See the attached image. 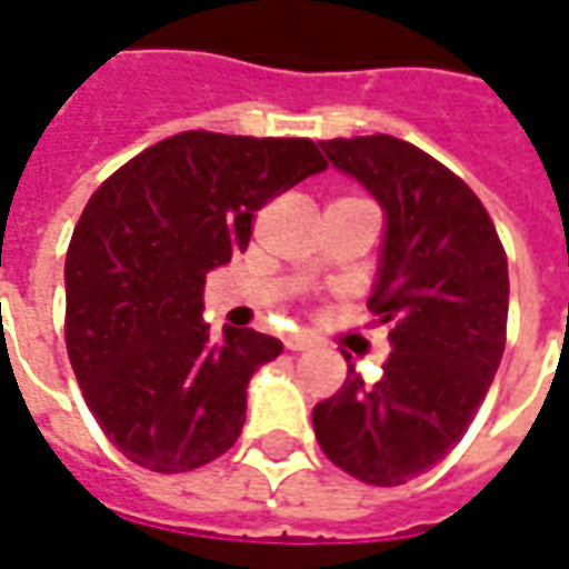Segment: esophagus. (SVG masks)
I'll list each match as a JSON object with an SVG mask.
<instances>
[{
  "label": "esophagus",
  "instance_id": "obj_1",
  "mask_svg": "<svg viewBox=\"0 0 569 569\" xmlns=\"http://www.w3.org/2000/svg\"><path fill=\"white\" fill-rule=\"evenodd\" d=\"M283 345L289 347V350H308V347L313 345V338H310L308 332H289L283 338Z\"/></svg>",
  "mask_w": 569,
  "mask_h": 569
}]
</instances>
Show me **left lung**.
Masks as SVG:
<instances>
[{"instance_id":"obj_1","label":"left lung","mask_w":569,"mask_h":569,"mask_svg":"<svg viewBox=\"0 0 569 569\" xmlns=\"http://www.w3.org/2000/svg\"><path fill=\"white\" fill-rule=\"evenodd\" d=\"M320 146L387 210L369 310L390 326L393 353L375 383L350 366L345 387L313 408V432L347 476L396 488L463 439L500 369L506 249L476 191L418 146L390 133Z\"/></svg>"}]
</instances>
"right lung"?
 Here are the masks:
<instances>
[{"label": "right lung", "instance_id": "obj_1", "mask_svg": "<svg viewBox=\"0 0 569 569\" xmlns=\"http://www.w3.org/2000/svg\"><path fill=\"white\" fill-rule=\"evenodd\" d=\"M301 137L186 130L154 142L88 200L67 249V353L106 439L176 476L222 457L247 383L283 353L256 329L200 320L207 273L243 252L256 212L326 170Z\"/></svg>", "mask_w": 569, "mask_h": 569}]
</instances>
